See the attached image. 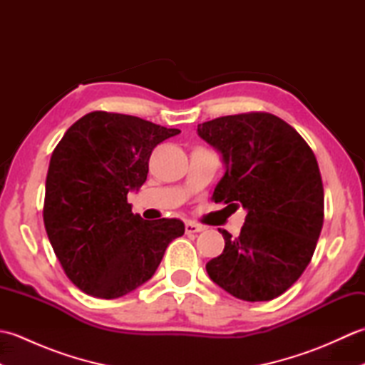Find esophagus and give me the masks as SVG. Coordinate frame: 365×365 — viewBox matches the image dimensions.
<instances>
[{"label": "esophagus", "mask_w": 365, "mask_h": 365, "mask_svg": "<svg viewBox=\"0 0 365 365\" xmlns=\"http://www.w3.org/2000/svg\"><path fill=\"white\" fill-rule=\"evenodd\" d=\"M204 229H205L204 226H200V224H196V222H191V221L185 224V230H187V234H197V232H202Z\"/></svg>", "instance_id": "34e87169"}]
</instances>
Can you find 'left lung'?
<instances>
[{
  "label": "left lung",
  "instance_id": "1",
  "mask_svg": "<svg viewBox=\"0 0 365 365\" xmlns=\"http://www.w3.org/2000/svg\"><path fill=\"white\" fill-rule=\"evenodd\" d=\"M226 165L212 199L246 210L237 238L207 263L213 282L243 301L277 298L311 262L324 218L315 155L289 123L269 113L224 115L197 125Z\"/></svg>",
  "mask_w": 365,
  "mask_h": 365
}]
</instances>
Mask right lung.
Here are the masks:
<instances>
[{"label": "right lung", "instance_id": "obj_1", "mask_svg": "<svg viewBox=\"0 0 365 365\" xmlns=\"http://www.w3.org/2000/svg\"><path fill=\"white\" fill-rule=\"evenodd\" d=\"M180 133L136 115L92 111L53 150L45 182L43 224L67 277L102 299L149 281L168 245L183 235L180 220H143L128 191L141 188L152 150Z\"/></svg>", "mask_w": 365, "mask_h": 365}]
</instances>
